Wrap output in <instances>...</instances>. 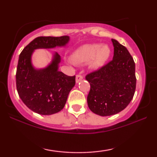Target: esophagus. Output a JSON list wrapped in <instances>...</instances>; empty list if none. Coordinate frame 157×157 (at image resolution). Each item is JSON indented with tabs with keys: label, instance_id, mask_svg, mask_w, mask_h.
I'll list each match as a JSON object with an SVG mask.
<instances>
[{
	"label": "esophagus",
	"instance_id": "esophagus-1",
	"mask_svg": "<svg viewBox=\"0 0 157 157\" xmlns=\"http://www.w3.org/2000/svg\"><path fill=\"white\" fill-rule=\"evenodd\" d=\"M82 79H83V76H81V75H80V74L76 75V83H78L79 81H81Z\"/></svg>",
	"mask_w": 157,
	"mask_h": 157
}]
</instances>
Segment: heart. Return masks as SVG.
<instances>
[{"label": "heart", "instance_id": "1", "mask_svg": "<svg viewBox=\"0 0 157 157\" xmlns=\"http://www.w3.org/2000/svg\"><path fill=\"white\" fill-rule=\"evenodd\" d=\"M110 48L106 45L85 44L73 53L72 59L77 64L90 62V68H98L106 63L110 56Z\"/></svg>", "mask_w": 157, "mask_h": 157}]
</instances>
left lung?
Wrapping results in <instances>:
<instances>
[{
    "instance_id": "8db88e82",
    "label": "left lung",
    "mask_w": 157,
    "mask_h": 157,
    "mask_svg": "<svg viewBox=\"0 0 157 157\" xmlns=\"http://www.w3.org/2000/svg\"><path fill=\"white\" fill-rule=\"evenodd\" d=\"M111 41L114 47L112 61L86 76L91 86L88 106L92 112L102 117L124 110L136 89L134 59L125 46L115 39Z\"/></svg>"
}]
</instances>
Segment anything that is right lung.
<instances>
[{"label": "right lung", "mask_w": 157, "mask_h": 157, "mask_svg": "<svg viewBox=\"0 0 157 157\" xmlns=\"http://www.w3.org/2000/svg\"><path fill=\"white\" fill-rule=\"evenodd\" d=\"M69 40L68 36H40L28 44L19 56L16 75L17 91L25 106L34 112L51 115L61 111L76 83V76H68L59 71V53H53L51 63L40 69L32 64V54L36 49L65 46Z\"/></svg>", "instance_id": "obj_1"}]
</instances>
